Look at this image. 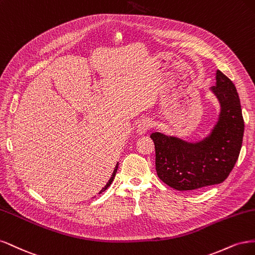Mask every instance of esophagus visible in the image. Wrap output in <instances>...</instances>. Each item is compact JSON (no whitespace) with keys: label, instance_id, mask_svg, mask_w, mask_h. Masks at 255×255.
Listing matches in <instances>:
<instances>
[{"label":"esophagus","instance_id":"34e87169","mask_svg":"<svg viewBox=\"0 0 255 255\" xmlns=\"http://www.w3.org/2000/svg\"><path fill=\"white\" fill-rule=\"evenodd\" d=\"M152 127H153V122L150 121L149 119H145V120H143L138 124V126H137V133L138 134H144L149 129H151Z\"/></svg>","mask_w":255,"mask_h":255}]
</instances>
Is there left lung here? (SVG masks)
<instances>
[{
  "instance_id": "obj_1",
  "label": "left lung",
  "mask_w": 255,
  "mask_h": 255,
  "mask_svg": "<svg viewBox=\"0 0 255 255\" xmlns=\"http://www.w3.org/2000/svg\"><path fill=\"white\" fill-rule=\"evenodd\" d=\"M220 112L211 132L198 142L153 132L155 169L164 183L178 191L200 190L224 182L240 155L244 136L241 101L234 84L223 72H216L211 89Z\"/></svg>"
}]
</instances>
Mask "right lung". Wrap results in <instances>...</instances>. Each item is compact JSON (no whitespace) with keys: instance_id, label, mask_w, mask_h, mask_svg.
Returning a JSON list of instances; mask_svg holds the SVG:
<instances>
[{"instance_id":"right-lung-1","label":"right lung","mask_w":255,"mask_h":255,"mask_svg":"<svg viewBox=\"0 0 255 255\" xmlns=\"http://www.w3.org/2000/svg\"><path fill=\"white\" fill-rule=\"evenodd\" d=\"M118 167H119V165H117V166H116V168H114V171H113V174H112V177H111V178H110V180H109V183H107V184H106V186H105V187L103 188V190L101 191V193H102V192H104V191H106V190H107V188H108V187L110 186L111 182L113 181V179H114V177H116V174H117V171H118Z\"/></svg>"}]
</instances>
